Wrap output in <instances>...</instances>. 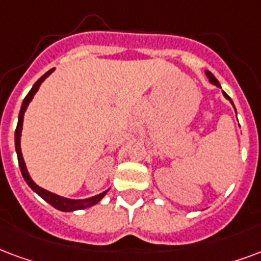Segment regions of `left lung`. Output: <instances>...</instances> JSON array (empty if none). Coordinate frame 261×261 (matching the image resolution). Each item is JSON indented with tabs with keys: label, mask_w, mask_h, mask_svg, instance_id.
<instances>
[{
	"label": "left lung",
	"mask_w": 261,
	"mask_h": 261,
	"mask_svg": "<svg viewBox=\"0 0 261 261\" xmlns=\"http://www.w3.org/2000/svg\"><path fill=\"white\" fill-rule=\"evenodd\" d=\"M206 76L209 77L210 83H213L214 86L220 87V83L217 82V79H216V77H214L213 74H212V73H210V71H207V70H206ZM224 96H225V98H227V99H229V101H231V98H229V96L227 95V94H225V92H224ZM231 103H232V101H231ZM232 105H233V103H232ZM233 108H235V106H233Z\"/></svg>",
	"instance_id": "obj_1"
}]
</instances>
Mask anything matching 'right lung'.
<instances>
[{
  "mask_svg": "<svg viewBox=\"0 0 261 261\" xmlns=\"http://www.w3.org/2000/svg\"><path fill=\"white\" fill-rule=\"evenodd\" d=\"M54 69L51 70H48L44 76H41L38 79L37 82L34 83V86L33 88L29 91V94L26 95V98L23 99L22 108H20V112H19V120H17V125H16V130H15V148H16V153H17V160H19V167H20V171H22V175L24 181L28 182V185L32 188L34 192H37L40 196H41L42 199L48 202L49 204H52L55 209L62 210V212H71V210H79V209H86V207H90L92 204L98 203L99 200L103 198L106 195L108 191L105 192H102V194L96 195V196H92V198H88V199H82V200H74V199H67V198H62V196H58V195L52 194V192H48V191L42 190L41 187H38L32 178H30V175L28 173V169H26V165H24V162H23V156H22V150H20V133H22V125H23V115H24V111H26V108L30 103V101L33 99V96L34 94L37 92V90L41 86V83L47 79L49 74L52 73Z\"/></svg>",
  "mask_w": 261,
  "mask_h": 261,
  "instance_id": "right-lung-1",
  "label": "right lung"
}]
</instances>
